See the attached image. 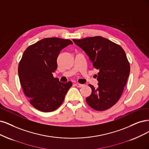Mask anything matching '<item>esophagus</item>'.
Listing matches in <instances>:
<instances>
[{
	"label": "esophagus",
	"mask_w": 149,
	"mask_h": 149,
	"mask_svg": "<svg viewBox=\"0 0 149 149\" xmlns=\"http://www.w3.org/2000/svg\"><path fill=\"white\" fill-rule=\"evenodd\" d=\"M75 85L77 86V87H79V88H80V87H82L84 85H82V84H79V83H77L75 84Z\"/></svg>",
	"instance_id": "1"
}]
</instances>
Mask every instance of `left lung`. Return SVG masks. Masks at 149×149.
<instances>
[{
    "instance_id": "obj_1",
    "label": "left lung",
    "mask_w": 149,
    "mask_h": 149,
    "mask_svg": "<svg viewBox=\"0 0 149 149\" xmlns=\"http://www.w3.org/2000/svg\"><path fill=\"white\" fill-rule=\"evenodd\" d=\"M88 56L98 69L97 88L91 85L92 92L86 103L98 111L112 107L119 100L130 75V65L124 49L118 44L101 36L73 39Z\"/></svg>"
}]
</instances>
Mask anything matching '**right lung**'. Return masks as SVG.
I'll return each instance as SVG.
<instances>
[{
    "mask_svg": "<svg viewBox=\"0 0 149 149\" xmlns=\"http://www.w3.org/2000/svg\"><path fill=\"white\" fill-rule=\"evenodd\" d=\"M71 40L57 37L45 38L29 46L18 65L20 84L31 105L44 112L57 109L72 85L71 81L62 83L54 78L57 58Z\"/></svg>",
    "mask_w": 149,
    "mask_h": 149,
    "instance_id": "add662e5",
    "label": "right lung"
}]
</instances>
